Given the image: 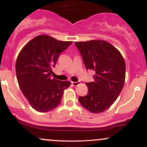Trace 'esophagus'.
<instances>
[{"label":"esophagus","instance_id":"34e87169","mask_svg":"<svg viewBox=\"0 0 147 147\" xmlns=\"http://www.w3.org/2000/svg\"><path fill=\"white\" fill-rule=\"evenodd\" d=\"M72 85L73 86H77L79 85V84H80V82H72Z\"/></svg>","mask_w":147,"mask_h":147}]
</instances>
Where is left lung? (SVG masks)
<instances>
[{
    "instance_id": "obj_1",
    "label": "left lung",
    "mask_w": 147,
    "mask_h": 147,
    "mask_svg": "<svg viewBox=\"0 0 147 147\" xmlns=\"http://www.w3.org/2000/svg\"><path fill=\"white\" fill-rule=\"evenodd\" d=\"M75 44L86 69L95 72L94 82L86 83L88 94L79 97V102L91 113H102L113 104L122 90L125 61L119 50L105 41L91 40Z\"/></svg>"
}]
</instances>
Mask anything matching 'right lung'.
<instances>
[{"label": "right lung", "mask_w": 147, "mask_h": 147, "mask_svg": "<svg viewBox=\"0 0 147 147\" xmlns=\"http://www.w3.org/2000/svg\"><path fill=\"white\" fill-rule=\"evenodd\" d=\"M72 41H57L39 35L30 41L18 55L16 72L18 85L34 109L48 112L60 104L63 90L70 82L52 78V68L59 55Z\"/></svg>", "instance_id": "add662e5"}]
</instances>
